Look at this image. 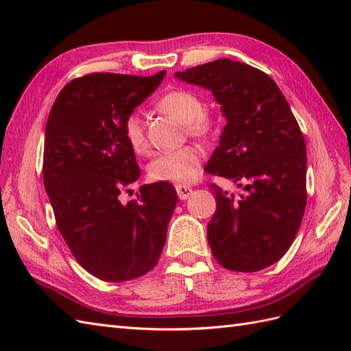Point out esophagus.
I'll list each match as a JSON object with an SVG mask.
<instances>
[{"label": "esophagus", "instance_id": "34e87169", "mask_svg": "<svg viewBox=\"0 0 351 351\" xmlns=\"http://www.w3.org/2000/svg\"><path fill=\"white\" fill-rule=\"evenodd\" d=\"M176 193H178V197L181 200L189 199V196L193 193V189L189 187V185H176Z\"/></svg>", "mask_w": 351, "mask_h": 351}]
</instances>
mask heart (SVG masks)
Masks as SVG:
<instances>
[{
  "label": "heart",
  "instance_id": "b5f03b06",
  "mask_svg": "<svg viewBox=\"0 0 351 351\" xmlns=\"http://www.w3.org/2000/svg\"><path fill=\"white\" fill-rule=\"evenodd\" d=\"M156 108L162 113L175 116L184 122L189 134L196 137H210L217 128V121L210 110L204 108V101L187 88H173L160 96ZM123 137L130 147L138 155L149 151V141L141 117L136 111L126 114L122 123ZM202 152L196 146H182L175 151L156 155L149 164V176L154 181L189 184L197 180L200 173Z\"/></svg>",
  "mask_w": 351,
  "mask_h": 351
}]
</instances>
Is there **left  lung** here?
<instances>
[{"label":"left lung","instance_id":"obj_1","mask_svg":"<svg viewBox=\"0 0 351 351\" xmlns=\"http://www.w3.org/2000/svg\"><path fill=\"white\" fill-rule=\"evenodd\" d=\"M175 75L210 88L226 116L208 173L229 178L240 196L211 184L217 202L208 223L213 256L232 271H259L285 255L306 208V143L274 80L220 58Z\"/></svg>","mask_w":351,"mask_h":351}]
</instances>
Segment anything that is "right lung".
Masks as SVG:
<instances>
[{
    "label": "right lung",
    "instance_id": "obj_1",
    "mask_svg": "<svg viewBox=\"0 0 351 351\" xmlns=\"http://www.w3.org/2000/svg\"><path fill=\"white\" fill-rule=\"evenodd\" d=\"M152 77L95 72L72 80L54 101L45 131L43 184L56 225L78 264L106 282L137 279L158 263L178 202L169 182L141 185L122 123L160 86Z\"/></svg>",
    "mask_w": 351,
    "mask_h": 351
}]
</instances>
